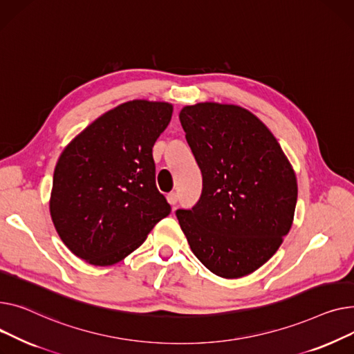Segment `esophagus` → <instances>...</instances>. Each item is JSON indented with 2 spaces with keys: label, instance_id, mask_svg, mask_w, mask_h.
Returning <instances> with one entry per match:
<instances>
[{
  "label": "esophagus",
  "instance_id": "obj_1",
  "mask_svg": "<svg viewBox=\"0 0 354 354\" xmlns=\"http://www.w3.org/2000/svg\"><path fill=\"white\" fill-rule=\"evenodd\" d=\"M167 201H169L171 205L177 204V201H178V194H177L176 192H171V193H169V194H167Z\"/></svg>",
  "mask_w": 354,
  "mask_h": 354
}]
</instances>
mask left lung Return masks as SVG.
Wrapping results in <instances>:
<instances>
[{"mask_svg":"<svg viewBox=\"0 0 354 354\" xmlns=\"http://www.w3.org/2000/svg\"><path fill=\"white\" fill-rule=\"evenodd\" d=\"M203 174L200 200L176 212L196 257L239 279L261 267L290 232L297 181L274 136L250 111L198 102L180 113Z\"/></svg>","mask_w":354,"mask_h":354,"instance_id":"obj_1","label":"left lung"}]
</instances>
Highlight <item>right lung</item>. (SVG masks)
Masks as SVG:
<instances>
[{
	"mask_svg": "<svg viewBox=\"0 0 354 354\" xmlns=\"http://www.w3.org/2000/svg\"><path fill=\"white\" fill-rule=\"evenodd\" d=\"M173 106L134 100L98 117L62 151L54 170L50 213L70 250L111 266L171 213L156 185L153 145Z\"/></svg>",
	"mask_w": 354,
	"mask_h": 354,
	"instance_id": "1",
	"label": "right lung"
}]
</instances>
